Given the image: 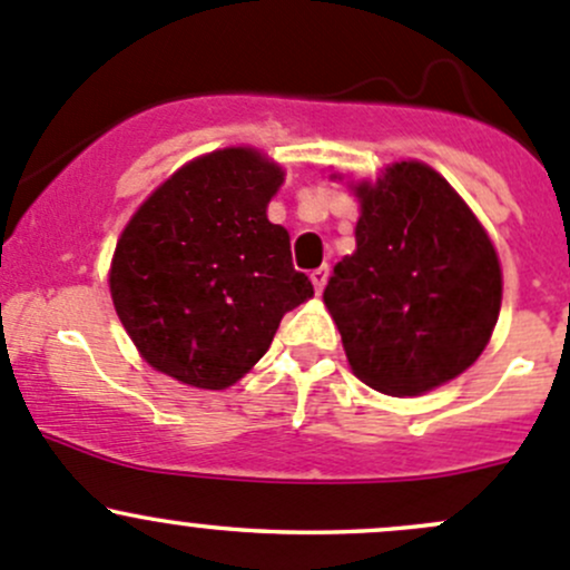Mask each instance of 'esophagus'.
Wrapping results in <instances>:
<instances>
[{"instance_id":"34e87169","label":"esophagus","mask_w":570,"mask_h":570,"mask_svg":"<svg viewBox=\"0 0 570 570\" xmlns=\"http://www.w3.org/2000/svg\"><path fill=\"white\" fill-rule=\"evenodd\" d=\"M327 278H331V267H327V264H322V267L312 269V284H314V289H317V292L325 289Z\"/></svg>"}]
</instances>
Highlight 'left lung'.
Wrapping results in <instances>:
<instances>
[{"instance_id": "1", "label": "left lung", "mask_w": 570, "mask_h": 570, "mask_svg": "<svg viewBox=\"0 0 570 570\" xmlns=\"http://www.w3.org/2000/svg\"><path fill=\"white\" fill-rule=\"evenodd\" d=\"M355 195V253L333 267L322 301L366 386L430 392L469 370L491 338L502 306L497 250L422 163H396Z\"/></svg>"}]
</instances>
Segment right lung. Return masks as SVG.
<instances>
[{"mask_svg": "<svg viewBox=\"0 0 570 570\" xmlns=\"http://www.w3.org/2000/svg\"><path fill=\"white\" fill-rule=\"evenodd\" d=\"M281 181L262 154L223 148L176 170L124 228L109 292L154 370L195 389L232 386L314 295L286 228L267 220Z\"/></svg>", "mask_w": 570, "mask_h": 570, "instance_id": "obj_1", "label": "right lung"}]
</instances>
